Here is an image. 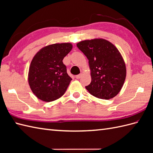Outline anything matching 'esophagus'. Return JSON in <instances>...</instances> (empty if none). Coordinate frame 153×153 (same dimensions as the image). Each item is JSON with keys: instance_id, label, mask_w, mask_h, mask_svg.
Segmentation results:
<instances>
[{"instance_id": "obj_1", "label": "esophagus", "mask_w": 153, "mask_h": 153, "mask_svg": "<svg viewBox=\"0 0 153 153\" xmlns=\"http://www.w3.org/2000/svg\"><path fill=\"white\" fill-rule=\"evenodd\" d=\"M82 76H83L82 74H79V75H77V76H76V79H80L81 77H82Z\"/></svg>"}]
</instances>
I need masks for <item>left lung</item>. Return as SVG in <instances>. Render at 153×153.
I'll use <instances>...</instances> for the list:
<instances>
[{"label": "left lung", "instance_id": "1", "mask_svg": "<svg viewBox=\"0 0 153 153\" xmlns=\"http://www.w3.org/2000/svg\"><path fill=\"white\" fill-rule=\"evenodd\" d=\"M77 47L89 60L91 82L85 87L90 94L102 99H110L122 89L126 67L114 45L104 39L79 42Z\"/></svg>", "mask_w": 153, "mask_h": 153}]
</instances>
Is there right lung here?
Wrapping results in <instances>:
<instances>
[{"mask_svg": "<svg viewBox=\"0 0 153 153\" xmlns=\"http://www.w3.org/2000/svg\"><path fill=\"white\" fill-rule=\"evenodd\" d=\"M72 49L70 43H55L42 48L35 55L28 72V83L34 95L45 102L60 98L71 78L64 58Z\"/></svg>", "mask_w": 153, "mask_h": 153, "instance_id": "right-lung-1", "label": "right lung"}]
</instances>
